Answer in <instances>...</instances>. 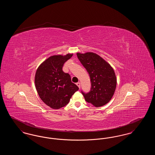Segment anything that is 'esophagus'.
I'll use <instances>...</instances> for the list:
<instances>
[{
	"label": "esophagus",
	"mask_w": 155,
	"mask_h": 155,
	"mask_svg": "<svg viewBox=\"0 0 155 155\" xmlns=\"http://www.w3.org/2000/svg\"><path fill=\"white\" fill-rule=\"evenodd\" d=\"M76 85L78 87V88H80V87H81V84H80V82H77V83H76Z\"/></svg>",
	"instance_id": "1"
}]
</instances>
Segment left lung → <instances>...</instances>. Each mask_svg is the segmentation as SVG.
<instances>
[{"mask_svg": "<svg viewBox=\"0 0 155 155\" xmlns=\"http://www.w3.org/2000/svg\"><path fill=\"white\" fill-rule=\"evenodd\" d=\"M77 56L90 77V91L87 93L81 91L86 102L95 107H100L108 103L114 95L117 84L113 68L95 53H77Z\"/></svg>", "mask_w": 155, "mask_h": 155, "instance_id": "left-lung-1", "label": "left lung"}]
</instances>
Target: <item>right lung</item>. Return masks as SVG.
Returning <instances> with one entry per match:
<instances>
[{
  "label": "right lung",
  "instance_id": "1",
  "mask_svg": "<svg viewBox=\"0 0 155 155\" xmlns=\"http://www.w3.org/2000/svg\"><path fill=\"white\" fill-rule=\"evenodd\" d=\"M73 54L52 56L37 69L35 84L41 100L52 109H58L68 103L78 87L71 82L70 74L63 71L64 63Z\"/></svg>",
  "mask_w": 155,
  "mask_h": 155
}]
</instances>
